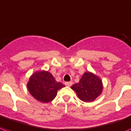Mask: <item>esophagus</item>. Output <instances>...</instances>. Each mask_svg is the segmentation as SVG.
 Listing matches in <instances>:
<instances>
[{
    "label": "esophagus",
    "mask_w": 131,
    "mask_h": 131,
    "mask_svg": "<svg viewBox=\"0 0 131 131\" xmlns=\"http://www.w3.org/2000/svg\"><path fill=\"white\" fill-rule=\"evenodd\" d=\"M66 86H67V87H71L72 85H73V82L72 81H69V82H65L64 83Z\"/></svg>",
    "instance_id": "1"
}]
</instances>
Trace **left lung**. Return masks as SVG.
Segmentation results:
<instances>
[{"label": "left lung", "instance_id": "left-lung-1", "mask_svg": "<svg viewBox=\"0 0 131 131\" xmlns=\"http://www.w3.org/2000/svg\"><path fill=\"white\" fill-rule=\"evenodd\" d=\"M103 88L100 77L90 71L84 73L79 82L71 87L77 97L84 102H91L95 100L102 93Z\"/></svg>", "mask_w": 131, "mask_h": 131}]
</instances>
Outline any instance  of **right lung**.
<instances>
[{"instance_id": "1", "label": "right lung", "mask_w": 131, "mask_h": 131, "mask_svg": "<svg viewBox=\"0 0 131 131\" xmlns=\"http://www.w3.org/2000/svg\"><path fill=\"white\" fill-rule=\"evenodd\" d=\"M47 71H36L29 78L27 88L29 92L36 100L41 103L52 101L57 95L58 90L64 87Z\"/></svg>"}]
</instances>
